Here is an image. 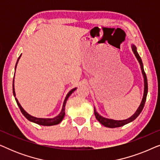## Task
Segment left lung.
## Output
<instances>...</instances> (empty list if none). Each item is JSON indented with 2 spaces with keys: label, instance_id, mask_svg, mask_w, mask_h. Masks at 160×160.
Wrapping results in <instances>:
<instances>
[{
  "label": "left lung",
  "instance_id": "1",
  "mask_svg": "<svg viewBox=\"0 0 160 160\" xmlns=\"http://www.w3.org/2000/svg\"><path fill=\"white\" fill-rule=\"evenodd\" d=\"M132 50L133 52V53L135 54V57H136L137 60H138V62L140 63V65H141V69L142 71V74L143 76V78H144V92H143V99L141 100V104L138 107V108L137 109V111H135V113L133 114L132 117H130L128 119H124V120H113V119H107V118L102 117V116H100L99 113H98L97 111L95 110V108L94 109V113H95V116L96 117V119H98V121L101 123L102 125H104L106 128H119V127H122L124 125V124H127L130 122L134 121V120L136 119V118L138 117L140 113L143 110L144 105H145L146 102V96H147V93H148V82H147V77H146V73L144 71L143 69V62H142L141 58V57L139 56L137 50H136V47H135V45H132Z\"/></svg>",
  "mask_w": 160,
  "mask_h": 160
}]
</instances>
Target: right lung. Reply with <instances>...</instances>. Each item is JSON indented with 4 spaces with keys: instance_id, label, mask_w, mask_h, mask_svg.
<instances>
[{
    "instance_id": "add662e5",
    "label": "right lung",
    "mask_w": 160,
    "mask_h": 160,
    "mask_svg": "<svg viewBox=\"0 0 160 160\" xmlns=\"http://www.w3.org/2000/svg\"><path fill=\"white\" fill-rule=\"evenodd\" d=\"M21 55H22V54H21ZM21 55L19 57L18 60H17V61L16 65H15V71H16V68H17V63H18V61L19 60V58H20ZM14 80H13V95H14V96L15 97V96H16V94H15V91H14ZM76 88H74L73 89H71V90L68 93V95H66V97H65V98L64 102H63L62 108V111H61V112L59 113V115L57 116V117H54V118H52V119H44V118H36V117H32V116L30 115L29 113H28L25 110H24L22 107L21 106V105L19 104L18 100L17 99L16 97H15V100H16L17 103V105H18V106H19V109H20L22 113V114L25 116V117L27 118V119L29 120V121L32 122H34V123H36L38 124H40V125H43V126L55 125V124H58L59 123H60V122H62V120L63 119V118H64V117H65V104H66V101H67L68 98L70 97V95H71V94L76 90Z\"/></svg>"
}]
</instances>
